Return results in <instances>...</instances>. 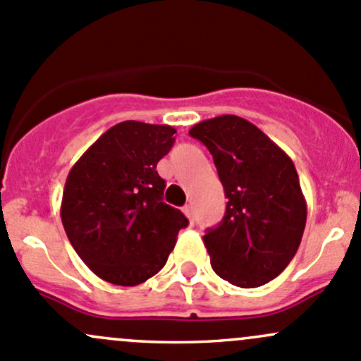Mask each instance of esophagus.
Here are the masks:
<instances>
[{
  "label": "esophagus",
  "instance_id": "obj_1",
  "mask_svg": "<svg viewBox=\"0 0 361 361\" xmlns=\"http://www.w3.org/2000/svg\"><path fill=\"white\" fill-rule=\"evenodd\" d=\"M182 212H184L185 217H188L189 222H191V224H192V222H195V215H192V207L191 205H185L184 208H182Z\"/></svg>",
  "mask_w": 361,
  "mask_h": 361
}]
</instances>
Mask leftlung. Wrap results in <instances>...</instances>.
Listing matches in <instances>:
<instances>
[{
	"label": "left lung",
	"mask_w": 361,
	"mask_h": 361,
	"mask_svg": "<svg viewBox=\"0 0 361 361\" xmlns=\"http://www.w3.org/2000/svg\"><path fill=\"white\" fill-rule=\"evenodd\" d=\"M189 135L214 156L228 198L221 224L203 236L212 269L236 287H261L290 264L302 240L307 207L293 161L235 114L200 121Z\"/></svg>",
	"instance_id": "obj_1"
}]
</instances>
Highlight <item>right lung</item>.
Listing matches in <instances>:
<instances>
[{"mask_svg":"<svg viewBox=\"0 0 361 361\" xmlns=\"http://www.w3.org/2000/svg\"><path fill=\"white\" fill-rule=\"evenodd\" d=\"M176 128L121 121L74 163L62 192L61 219L71 245L99 278L135 287L154 276L188 226L163 203L156 165L176 142Z\"/></svg>","mask_w":361,"mask_h":361,"instance_id":"obj_1","label":"right lung"}]
</instances>
